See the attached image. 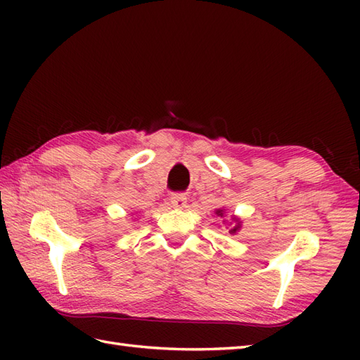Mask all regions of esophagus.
Masks as SVG:
<instances>
[{
  "label": "esophagus",
  "mask_w": 360,
  "mask_h": 360,
  "mask_svg": "<svg viewBox=\"0 0 360 360\" xmlns=\"http://www.w3.org/2000/svg\"><path fill=\"white\" fill-rule=\"evenodd\" d=\"M172 204L178 209H184L187 204V196L184 193H173L172 195Z\"/></svg>",
  "instance_id": "obj_1"
}]
</instances>
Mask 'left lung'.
Returning a JSON list of instances; mask_svg holds the SVG:
<instances>
[{
    "label": "left lung",
    "instance_id": "left-lung-1",
    "mask_svg": "<svg viewBox=\"0 0 360 360\" xmlns=\"http://www.w3.org/2000/svg\"><path fill=\"white\" fill-rule=\"evenodd\" d=\"M217 215H221V217H223V210H217ZM238 229H240V224H238V226H235L231 232H232V233H235L236 231H238Z\"/></svg>",
    "mask_w": 360,
    "mask_h": 360
}]
</instances>
